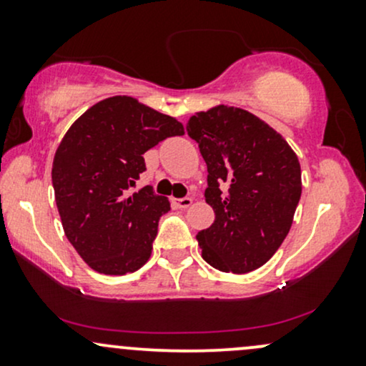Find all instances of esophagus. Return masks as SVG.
Instances as JSON below:
<instances>
[{
  "label": "esophagus",
  "mask_w": 366,
  "mask_h": 366,
  "mask_svg": "<svg viewBox=\"0 0 366 366\" xmlns=\"http://www.w3.org/2000/svg\"><path fill=\"white\" fill-rule=\"evenodd\" d=\"M175 204L179 208H189L192 204V197H180V199H175Z\"/></svg>",
  "instance_id": "obj_1"
}]
</instances>
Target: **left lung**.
Wrapping results in <instances>:
<instances>
[{
    "label": "left lung",
    "mask_w": 366,
    "mask_h": 366,
    "mask_svg": "<svg viewBox=\"0 0 366 366\" xmlns=\"http://www.w3.org/2000/svg\"><path fill=\"white\" fill-rule=\"evenodd\" d=\"M186 130L208 167L212 227L197 232L204 262L247 274L274 256L292 225L301 197V167L279 132L253 113L212 108L189 119Z\"/></svg>",
    "instance_id": "1"
}]
</instances>
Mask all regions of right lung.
Here are the masks:
<instances>
[{
  "label": "right lung",
  "instance_id": "1",
  "mask_svg": "<svg viewBox=\"0 0 366 366\" xmlns=\"http://www.w3.org/2000/svg\"><path fill=\"white\" fill-rule=\"evenodd\" d=\"M184 127L174 117L130 96H113L82 113L66 130L53 159V189L63 230L92 270L136 272L149 259L165 196L130 187L146 170V151Z\"/></svg>",
  "mask_w": 366,
  "mask_h": 366
}]
</instances>
